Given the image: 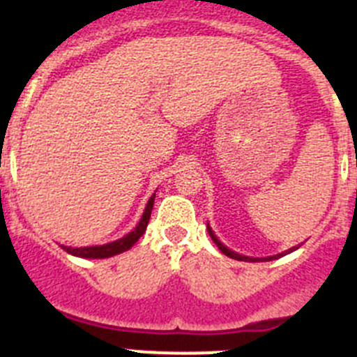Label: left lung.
Instances as JSON below:
<instances>
[{
    "label": "left lung",
    "instance_id": "8db88e82",
    "mask_svg": "<svg viewBox=\"0 0 357 357\" xmlns=\"http://www.w3.org/2000/svg\"><path fill=\"white\" fill-rule=\"evenodd\" d=\"M207 232H209V236H211V239H213V241H214V245H216V247L220 248V250H222V254H225L227 257H232V259L248 261V263H257V261L279 259V257H282V255L289 254V252H293V250H296V248H298V247H293V248H289V250H286L284 254H277V255H272V257H261V259H259V257H248V255H241V254H238V252H232V250H230V248H227L225 245H223V243L216 238V234H214V232H213V229H211V227H209V223H207Z\"/></svg>",
    "mask_w": 357,
    "mask_h": 357
}]
</instances>
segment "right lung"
Instances as JSON below:
<instances>
[{
	"label": "right lung",
	"instance_id": "right-lung-1",
	"mask_svg": "<svg viewBox=\"0 0 357 357\" xmlns=\"http://www.w3.org/2000/svg\"><path fill=\"white\" fill-rule=\"evenodd\" d=\"M153 200H155V193L151 195L150 200L146 204V209H144L143 216H141L139 223L132 232H128L125 238L116 239L112 243H107V245H100V247H82V248H73V247H62L68 254L77 255V257H85V259H105V257H112L116 254H121V252H127L128 248H132L137 243V239L144 234L146 230L148 222H150V214L153 209Z\"/></svg>",
	"mask_w": 357,
	"mask_h": 357
}]
</instances>
